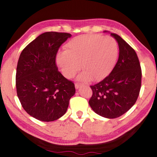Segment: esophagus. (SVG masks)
<instances>
[{"label":"esophagus","mask_w":157,"mask_h":157,"mask_svg":"<svg viewBox=\"0 0 157 157\" xmlns=\"http://www.w3.org/2000/svg\"><path fill=\"white\" fill-rule=\"evenodd\" d=\"M75 89H79V87L81 86V84H79V83H76L75 84Z\"/></svg>","instance_id":"esophagus-1"}]
</instances>
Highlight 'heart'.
<instances>
[{"mask_svg": "<svg viewBox=\"0 0 157 157\" xmlns=\"http://www.w3.org/2000/svg\"><path fill=\"white\" fill-rule=\"evenodd\" d=\"M65 51L58 53L57 63L63 75L73 78L79 70L82 82L99 81L107 77L115 66L118 54L116 41L111 36L85 34L69 41Z\"/></svg>", "mask_w": 157, "mask_h": 157, "instance_id": "heart-1", "label": "heart"}]
</instances>
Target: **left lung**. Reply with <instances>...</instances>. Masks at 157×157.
Wrapping results in <instances>:
<instances>
[{
    "label": "left lung",
    "instance_id": "8db88e82",
    "mask_svg": "<svg viewBox=\"0 0 157 157\" xmlns=\"http://www.w3.org/2000/svg\"><path fill=\"white\" fill-rule=\"evenodd\" d=\"M111 34L118 44V62L109 75L90 86L93 95L89 103L98 115L116 118L136 103L141 87L142 72L135 50L117 34Z\"/></svg>",
    "mask_w": 157,
    "mask_h": 157
}]
</instances>
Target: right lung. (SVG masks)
<instances>
[{
    "instance_id": "1",
    "label": "right lung",
    "mask_w": 157,
    "mask_h": 157,
    "mask_svg": "<svg viewBox=\"0 0 157 157\" xmlns=\"http://www.w3.org/2000/svg\"><path fill=\"white\" fill-rule=\"evenodd\" d=\"M71 36L66 33L47 32L21 53L16 73L17 95L24 110L37 120L61 118L75 94V84L62 75L56 64L58 50Z\"/></svg>"
}]
</instances>
